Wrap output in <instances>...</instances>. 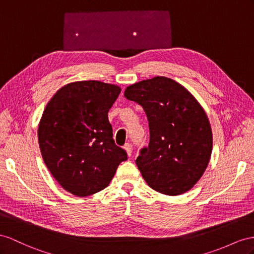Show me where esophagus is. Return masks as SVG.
Instances as JSON below:
<instances>
[{"mask_svg":"<svg viewBox=\"0 0 254 254\" xmlns=\"http://www.w3.org/2000/svg\"><path fill=\"white\" fill-rule=\"evenodd\" d=\"M125 149H126V151H127L128 157H131V154H132V146L127 142V144H126V146H125Z\"/></svg>","mask_w":254,"mask_h":254,"instance_id":"obj_1","label":"esophagus"}]
</instances>
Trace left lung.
<instances>
[{"mask_svg": "<svg viewBox=\"0 0 254 254\" xmlns=\"http://www.w3.org/2000/svg\"><path fill=\"white\" fill-rule=\"evenodd\" d=\"M125 96L144 108L150 141L136 165L148 186L175 196L203 176L212 151V132L198 101L183 84L157 76L128 86Z\"/></svg>", "mask_w": 254, "mask_h": 254, "instance_id": "obj_1", "label": "left lung"}]
</instances>
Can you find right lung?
<instances>
[{"label": "right lung", "instance_id": "right-lung-1", "mask_svg": "<svg viewBox=\"0 0 254 254\" xmlns=\"http://www.w3.org/2000/svg\"><path fill=\"white\" fill-rule=\"evenodd\" d=\"M120 92L112 83L75 81L58 90L44 109L37 131L43 160L63 189L76 196L105 189L127 160L108 121Z\"/></svg>", "mask_w": 254, "mask_h": 254}]
</instances>
